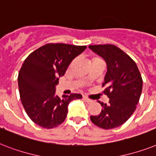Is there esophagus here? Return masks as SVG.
Wrapping results in <instances>:
<instances>
[{
    "label": "esophagus",
    "instance_id": "esophagus-1",
    "mask_svg": "<svg viewBox=\"0 0 156 156\" xmlns=\"http://www.w3.org/2000/svg\"><path fill=\"white\" fill-rule=\"evenodd\" d=\"M83 99H84L85 101H86V102H88V103L93 102V100L90 99V98H87V96H83Z\"/></svg>",
    "mask_w": 156,
    "mask_h": 156
}]
</instances>
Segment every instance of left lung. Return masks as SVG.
I'll use <instances>...</instances> for the list:
<instances>
[{
  "mask_svg": "<svg viewBox=\"0 0 156 156\" xmlns=\"http://www.w3.org/2000/svg\"><path fill=\"white\" fill-rule=\"evenodd\" d=\"M89 48L107 63L102 87L110 100L98 115L90 116L96 126L112 129L121 126L136 109L143 88V80L137 65L130 57L114 45H89Z\"/></svg>",
  "mask_w": 156,
  "mask_h": 156,
  "instance_id": "left-lung-1",
  "label": "left lung"
}]
</instances>
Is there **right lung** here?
<instances>
[{
	"instance_id": "right-lung-1",
	"label": "right lung",
	"mask_w": 156,
	"mask_h": 156,
	"mask_svg": "<svg viewBox=\"0 0 156 156\" xmlns=\"http://www.w3.org/2000/svg\"><path fill=\"white\" fill-rule=\"evenodd\" d=\"M86 45L47 44L36 49L24 61L18 74L21 103L33 122L44 128H54L64 122L68 105L82 98L80 94H56L58 79Z\"/></svg>"
}]
</instances>
